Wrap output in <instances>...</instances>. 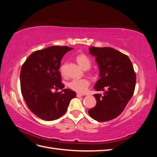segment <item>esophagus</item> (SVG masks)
<instances>
[{
    "instance_id": "obj_1",
    "label": "esophagus",
    "mask_w": 157,
    "mask_h": 157,
    "mask_svg": "<svg viewBox=\"0 0 157 157\" xmlns=\"http://www.w3.org/2000/svg\"><path fill=\"white\" fill-rule=\"evenodd\" d=\"M82 96H83L82 94H80V93H77V96L78 98H80V97H82Z\"/></svg>"
}]
</instances>
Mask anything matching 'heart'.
I'll list each match as a JSON object with an SVG mask.
<instances>
[{
	"mask_svg": "<svg viewBox=\"0 0 157 157\" xmlns=\"http://www.w3.org/2000/svg\"><path fill=\"white\" fill-rule=\"evenodd\" d=\"M76 61H77L80 67L84 70L88 69L90 67V65H91V61H90V58L86 55L84 54H79L76 57ZM64 67L65 65H63L60 67V71L62 74L64 73ZM89 84V81L86 78L74 79L69 83L68 86L74 91L82 93L86 91Z\"/></svg>",
	"mask_w": 157,
	"mask_h": 157,
	"instance_id": "b5f03b06",
	"label": "heart"
}]
</instances>
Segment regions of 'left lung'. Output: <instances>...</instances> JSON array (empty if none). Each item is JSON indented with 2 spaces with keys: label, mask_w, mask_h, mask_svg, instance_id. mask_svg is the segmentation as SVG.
<instances>
[{
  "label": "left lung",
  "mask_w": 157,
  "mask_h": 157,
  "mask_svg": "<svg viewBox=\"0 0 157 157\" xmlns=\"http://www.w3.org/2000/svg\"><path fill=\"white\" fill-rule=\"evenodd\" d=\"M96 58L99 68V80L95 84L96 105L88 111L89 115L99 122L114 119L124 111L134 92L136 76L128 57L110 47L89 48ZM106 90H105V89Z\"/></svg>",
  "instance_id": "1"
}]
</instances>
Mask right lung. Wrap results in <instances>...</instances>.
<instances>
[{
    "label": "right lung",
    "mask_w": 157,
    "mask_h": 157,
    "mask_svg": "<svg viewBox=\"0 0 157 157\" xmlns=\"http://www.w3.org/2000/svg\"><path fill=\"white\" fill-rule=\"evenodd\" d=\"M68 46H54L32 53L20 72L21 90L27 107L38 117L50 121L63 116L76 92L64 89L59 71ZM60 89L59 93L54 92Z\"/></svg>",
    "instance_id": "obj_1"
}]
</instances>
